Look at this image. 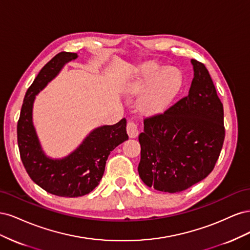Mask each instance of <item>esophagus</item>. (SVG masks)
I'll return each instance as SVG.
<instances>
[{
	"label": "esophagus",
	"mask_w": 250,
	"mask_h": 250,
	"mask_svg": "<svg viewBox=\"0 0 250 250\" xmlns=\"http://www.w3.org/2000/svg\"><path fill=\"white\" fill-rule=\"evenodd\" d=\"M127 133L129 135V138L134 139L139 135V129H138V125L134 122H128L127 123Z\"/></svg>",
	"instance_id": "1"
}]
</instances>
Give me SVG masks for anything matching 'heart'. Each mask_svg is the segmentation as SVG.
I'll return each mask as SVG.
<instances>
[{
	"instance_id": "obj_1",
	"label": "heart",
	"mask_w": 250,
	"mask_h": 250,
	"mask_svg": "<svg viewBox=\"0 0 250 250\" xmlns=\"http://www.w3.org/2000/svg\"><path fill=\"white\" fill-rule=\"evenodd\" d=\"M184 75L178 67H165L154 62L142 64L134 75L129 90L142 94L139 100L141 111L152 115L167 109L179 94Z\"/></svg>"
}]
</instances>
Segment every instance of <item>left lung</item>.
<instances>
[{
    "mask_svg": "<svg viewBox=\"0 0 250 250\" xmlns=\"http://www.w3.org/2000/svg\"><path fill=\"white\" fill-rule=\"evenodd\" d=\"M194 78L187 97L163 115L144 121L139 135V174L149 188L185 191L213 171L225 137L223 105L204 64L191 60Z\"/></svg>",
    "mask_w": 250,
    "mask_h": 250,
    "instance_id": "1",
    "label": "left lung"
}]
</instances>
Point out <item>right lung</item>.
Listing matches in <instances>:
<instances>
[{
    "mask_svg": "<svg viewBox=\"0 0 250 250\" xmlns=\"http://www.w3.org/2000/svg\"><path fill=\"white\" fill-rule=\"evenodd\" d=\"M77 57V53L62 52L42 67L27 90L18 123L20 154L30 178L44 191L62 197H79L92 192L100 183L111 151L128 140L126 120L122 119L115 125L95 128L69 155L52 158L44 153L33 124L35 98Z\"/></svg>",
    "mask_w": 250,
    "mask_h": 250,
    "instance_id": "right-lung-1",
    "label": "right lung"
}]
</instances>
